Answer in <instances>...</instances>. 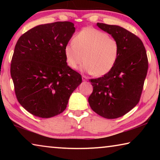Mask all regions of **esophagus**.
Listing matches in <instances>:
<instances>
[{"label": "esophagus", "instance_id": "esophagus-1", "mask_svg": "<svg viewBox=\"0 0 160 160\" xmlns=\"http://www.w3.org/2000/svg\"><path fill=\"white\" fill-rule=\"evenodd\" d=\"M82 80H83V81H87V80H88V78H87L86 76H84V75L82 77Z\"/></svg>", "mask_w": 160, "mask_h": 160}]
</instances>
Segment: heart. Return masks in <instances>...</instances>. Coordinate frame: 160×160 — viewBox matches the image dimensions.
<instances>
[{
  "mask_svg": "<svg viewBox=\"0 0 160 160\" xmlns=\"http://www.w3.org/2000/svg\"><path fill=\"white\" fill-rule=\"evenodd\" d=\"M66 63L75 69L85 60L81 66L82 71L96 76L107 74L114 66L119 55L118 43L105 32L86 28L75 35L72 42L63 48Z\"/></svg>",
  "mask_w": 160,
  "mask_h": 160,
  "instance_id": "1",
  "label": "heart"
}]
</instances>
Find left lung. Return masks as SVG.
<instances>
[{
    "label": "left lung",
    "mask_w": 160,
    "mask_h": 160,
    "mask_svg": "<svg viewBox=\"0 0 160 160\" xmlns=\"http://www.w3.org/2000/svg\"><path fill=\"white\" fill-rule=\"evenodd\" d=\"M97 25L118 42L119 55L107 74L90 80L93 92L88 102L97 114L116 118L130 112L140 101L148 69L147 53L141 40L127 29L104 23Z\"/></svg>",
    "instance_id": "1"
}]
</instances>
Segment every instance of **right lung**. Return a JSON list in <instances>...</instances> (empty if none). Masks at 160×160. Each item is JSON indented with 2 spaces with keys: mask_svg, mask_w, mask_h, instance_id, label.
Segmentation results:
<instances>
[{
  "mask_svg": "<svg viewBox=\"0 0 160 160\" xmlns=\"http://www.w3.org/2000/svg\"><path fill=\"white\" fill-rule=\"evenodd\" d=\"M75 31L72 22H56L34 27L19 38L10 74L19 103L34 116L60 114L82 82L80 74L67 65L63 53Z\"/></svg>",
  "mask_w": 160,
  "mask_h": 160,
  "instance_id": "obj_1",
  "label": "right lung"
}]
</instances>
